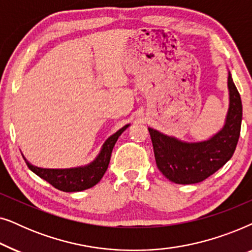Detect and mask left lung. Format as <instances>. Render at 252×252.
I'll use <instances>...</instances> for the list:
<instances>
[{
  "label": "left lung",
  "instance_id": "left-lung-1",
  "mask_svg": "<svg viewBox=\"0 0 252 252\" xmlns=\"http://www.w3.org/2000/svg\"><path fill=\"white\" fill-rule=\"evenodd\" d=\"M227 75L228 110L225 123L208 139L188 142L148 127L157 167L168 180L197 184L222 167L235 151L242 123V102L229 70Z\"/></svg>",
  "mask_w": 252,
  "mask_h": 252
}]
</instances>
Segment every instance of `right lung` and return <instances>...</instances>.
Instances as JSON below:
<instances>
[{"mask_svg":"<svg viewBox=\"0 0 252 252\" xmlns=\"http://www.w3.org/2000/svg\"><path fill=\"white\" fill-rule=\"evenodd\" d=\"M129 126V124L125 125L111 136H109L103 143L101 150L97 156L94 158V160L86 165H81V166L70 168H43L30 163L25 156L23 154L22 155L30 170L34 172L37 177L53 185L55 188L66 192L82 191L94 187L103 178L109 166L112 149L117 140L124 133V130H126Z\"/></svg>","mask_w":252,"mask_h":252,"instance_id":"obj_1","label":"right lung"}]
</instances>
